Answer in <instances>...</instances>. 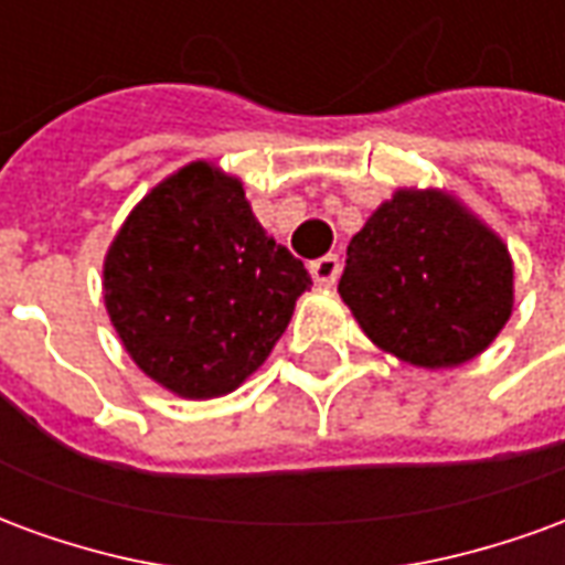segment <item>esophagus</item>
I'll use <instances>...</instances> for the list:
<instances>
[{"label":"esophagus","instance_id":"1","mask_svg":"<svg viewBox=\"0 0 565 565\" xmlns=\"http://www.w3.org/2000/svg\"><path fill=\"white\" fill-rule=\"evenodd\" d=\"M308 271H311V278H315L318 287H332L335 278H339V257H335V254H327V257L315 259V263L308 266Z\"/></svg>","mask_w":565,"mask_h":565}]
</instances>
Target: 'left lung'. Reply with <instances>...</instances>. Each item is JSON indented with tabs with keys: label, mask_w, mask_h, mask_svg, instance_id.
<instances>
[{
	"label": "left lung",
	"mask_w": 565,
	"mask_h": 565,
	"mask_svg": "<svg viewBox=\"0 0 565 565\" xmlns=\"http://www.w3.org/2000/svg\"><path fill=\"white\" fill-rule=\"evenodd\" d=\"M344 306L372 344L417 369L484 354L514 308L509 245L438 186H399L348 245Z\"/></svg>",
	"instance_id": "left-lung-1"
}]
</instances>
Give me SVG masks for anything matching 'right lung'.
I'll use <instances>...</instances> for the list:
<instances>
[{"mask_svg":"<svg viewBox=\"0 0 565 565\" xmlns=\"http://www.w3.org/2000/svg\"><path fill=\"white\" fill-rule=\"evenodd\" d=\"M306 266L250 211L242 178L196 160L129 211L103 263L105 311L132 363L181 399L254 375L306 294Z\"/></svg>","mask_w":565,"mask_h":565,"instance_id":"1","label":"right lung"}]
</instances>
